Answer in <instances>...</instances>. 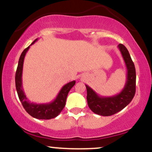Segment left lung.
Returning a JSON list of instances; mask_svg holds the SVG:
<instances>
[{
    "label": "left lung",
    "mask_w": 152,
    "mask_h": 152,
    "mask_svg": "<svg viewBox=\"0 0 152 152\" xmlns=\"http://www.w3.org/2000/svg\"><path fill=\"white\" fill-rule=\"evenodd\" d=\"M118 47L127 69L126 81L123 90L113 96L103 97L86 85L88 107L94 113L100 116H111L121 111L132 102L136 92V70L134 62L126 47L121 43L118 44Z\"/></svg>",
    "instance_id": "left-lung-1"
}]
</instances>
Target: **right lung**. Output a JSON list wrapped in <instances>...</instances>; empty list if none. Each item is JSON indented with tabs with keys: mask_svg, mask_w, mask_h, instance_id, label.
Wrapping results in <instances>:
<instances>
[{
	"mask_svg": "<svg viewBox=\"0 0 152 152\" xmlns=\"http://www.w3.org/2000/svg\"><path fill=\"white\" fill-rule=\"evenodd\" d=\"M38 39H36L31 43V45L37 41ZM30 45V46H31ZM30 46L24 49L20 55V58L18 61V67H17L16 72H15V87H16L17 93H18V98L21 102L23 106L27 111L28 114L34 118L38 119H50L56 117L61 112L63 109L64 108L66 104V98H67L68 94L71 88L74 86L76 81H73L66 83L62 87L58 96L52 102L48 104H35L31 103L26 98L25 93L22 88V72L23 66L24 58L27 51L28 50Z\"/></svg>",
	"mask_w": 152,
	"mask_h": 152,
	"instance_id": "add662e5",
	"label": "right lung"
}]
</instances>
